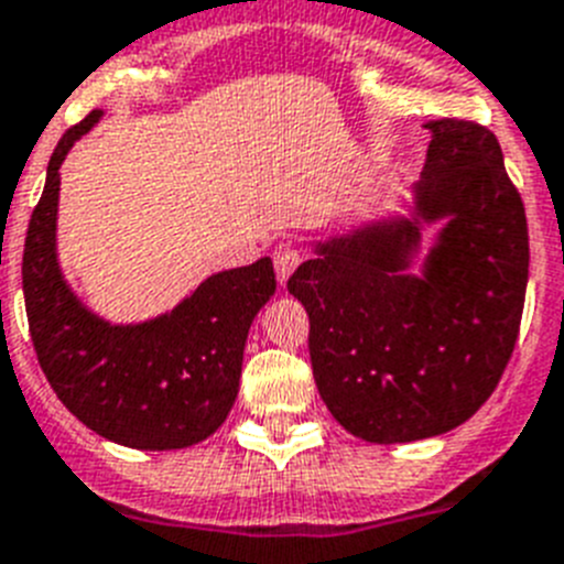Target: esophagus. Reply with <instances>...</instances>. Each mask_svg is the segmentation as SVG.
<instances>
[{"label": "esophagus", "mask_w": 564, "mask_h": 564, "mask_svg": "<svg viewBox=\"0 0 564 564\" xmlns=\"http://www.w3.org/2000/svg\"><path fill=\"white\" fill-rule=\"evenodd\" d=\"M272 261H275L278 281L286 283L289 275H292V272L297 269V263H301V249H297L292 241H281L275 249H272Z\"/></svg>", "instance_id": "obj_1"}]
</instances>
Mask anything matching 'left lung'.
<instances>
[{"instance_id": "left-lung-1", "label": "left lung", "mask_w": 564, "mask_h": 564, "mask_svg": "<svg viewBox=\"0 0 564 564\" xmlns=\"http://www.w3.org/2000/svg\"><path fill=\"white\" fill-rule=\"evenodd\" d=\"M425 130L411 218L317 241L286 283L310 315L323 403L366 443L437 437L471 417L511 360L525 306V207L497 135L459 119ZM437 220L444 229L411 276L422 224Z\"/></svg>"}]
</instances>
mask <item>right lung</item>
I'll return each instance as SVG.
<instances>
[{
  "mask_svg": "<svg viewBox=\"0 0 564 564\" xmlns=\"http://www.w3.org/2000/svg\"><path fill=\"white\" fill-rule=\"evenodd\" d=\"M99 119L93 110L62 135L31 215L22 289L33 349L56 398L90 431L141 452L187 448L207 440L238 398L249 326L275 295V269L261 258L209 275L173 312L144 323L87 310L58 267V166Z\"/></svg>",
  "mask_w": 564,
  "mask_h": 564,
  "instance_id": "right-lung-1",
  "label": "right lung"
}]
</instances>
